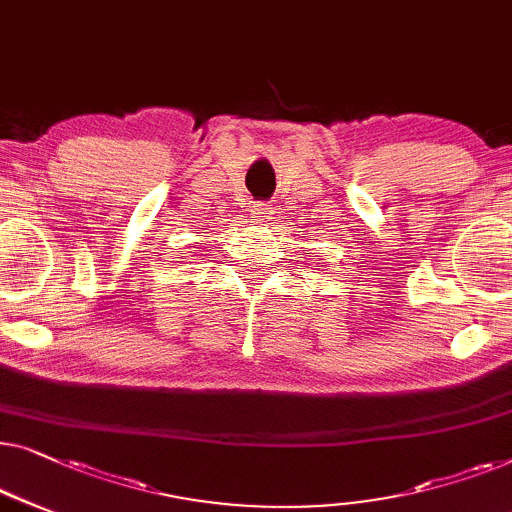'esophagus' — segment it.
Instances as JSON below:
<instances>
[{"label": "esophagus", "mask_w": 512, "mask_h": 512, "mask_svg": "<svg viewBox=\"0 0 512 512\" xmlns=\"http://www.w3.org/2000/svg\"><path fill=\"white\" fill-rule=\"evenodd\" d=\"M253 215H255L257 222L269 220V215H271L269 204H264V201H257V204H253Z\"/></svg>", "instance_id": "34e87169"}]
</instances>
